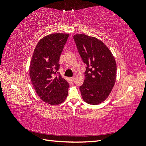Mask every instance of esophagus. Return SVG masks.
<instances>
[{"label": "esophagus", "mask_w": 146, "mask_h": 146, "mask_svg": "<svg viewBox=\"0 0 146 146\" xmlns=\"http://www.w3.org/2000/svg\"><path fill=\"white\" fill-rule=\"evenodd\" d=\"M70 80H71V81H72V82H74V80H75V77H71V78H70Z\"/></svg>", "instance_id": "1"}]
</instances>
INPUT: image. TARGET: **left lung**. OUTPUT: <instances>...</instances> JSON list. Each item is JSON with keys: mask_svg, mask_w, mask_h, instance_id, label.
I'll return each mask as SVG.
<instances>
[{"mask_svg": "<svg viewBox=\"0 0 146 146\" xmlns=\"http://www.w3.org/2000/svg\"><path fill=\"white\" fill-rule=\"evenodd\" d=\"M78 52L86 64L85 80L80 86L83 100L100 104L111 92L116 78V64L111 52L99 39L83 34L74 36Z\"/></svg>", "mask_w": 146, "mask_h": 146, "instance_id": "8db88e82", "label": "left lung"}]
</instances>
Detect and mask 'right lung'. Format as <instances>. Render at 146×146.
Returning <instances> with one entry per match:
<instances>
[{
  "instance_id": "right-lung-1",
  "label": "right lung",
  "mask_w": 146,
  "mask_h": 146,
  "mask_svg": "<svg viewBox=\"0 0 146 146\" xmlns=\"http://www.w3.org/2000/svg\"><path fill=\"white\" fill-rule=\"evenodd\" d=\"M69 34L48 35L39 40L30 65V77L40 99L50 105H58L67 98L68 82L58 72L61 52Z\"/></svg>"
}]
</instances>
